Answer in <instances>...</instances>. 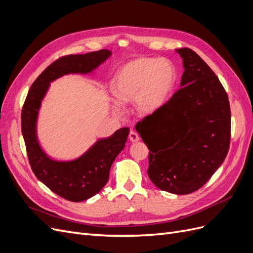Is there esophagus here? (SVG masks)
Returning a JSON list of instances; mask_svg holds the SVG:
<instances>
[{"instance_id":"obj_1","label":"esophagus","mask_w":253,"mask_h":253,"mask_svg":"<svg viewBox=\"0 0 253 253\" xmlns=\"http://www.w3.org/2000/svg\"><path fill=\"white\" fill-rule=\"evenodd\" d=\"M128 139L131 140L132 142H137L139 140V135L137 134L136 132H134V131H131L129 132V134H128Z\"/></svg>"}]
</instances>
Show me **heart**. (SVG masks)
Returning a JSON list of instances; mask_svg holds the SVG:
<instances>
[{
	"label": "heart",
	"instance_id": "1",
	"mask_svg": "<svg viewBox=\"0 0 253 253\" xmlns=\"http://www.w3.org/2000/svg\"><path fill=\"white\" fill-rule=\"evenodd\" d=\"M175 70L165 59L141 58L126 64L114 80L113 94L119 102H133L138 115H150L162 106L174 85ZM113 108L121 112L115 101Z\"/></svg>",
	"mask_w": 253,
	"mask_h": 253
}]
</instances>
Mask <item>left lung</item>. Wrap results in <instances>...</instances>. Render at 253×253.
<instances>
[{
	"label": "left lung",
	"instance_id": "left-lung-1",
	"mask_svg": "<svg viewBox=\"0 0 253 253\" xmlns=\"http://www.w3.org/2000/svg\"><path fill=\"white\" fill-rule=\"evenodd\" d=\"M176 51L185 68L181 87L135 128L150 150L151 181L181 195L202 188L224 163L231 112L226 90L208 64L192 49Z\"/></svg>",
	"mask_w": 253,
	"mask_h": 253
}]
</instances>
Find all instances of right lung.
Here are the masks:
<instances>
[{
	"mask_svg": "<svg viewBox=\"0 0 253 253\" xmlns=\"http://www.w3.org/2000/svg\"><path fill=\"white\" fill-rule=\"evenodd\" d=\"M111 55V50L101 49L59 58L45 68L32 84L22 109L21 128L33 172L52 192L70 202L88 200L105 186L115 158L125 148L129 128H119L111 137L99 139L77 159L57 162L45 154L38 142V114L51 81L67 74L93 72Z\"/></svg>",
	"mask_w": 253,
	"mask_h": 253,
	"instance_id": "obj_1",
	"label": "right lung"
}]
</instances>
